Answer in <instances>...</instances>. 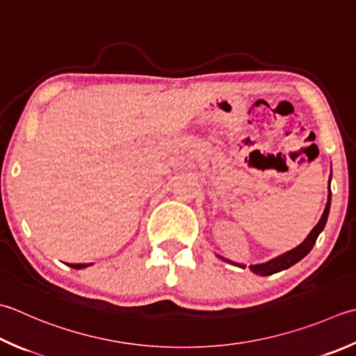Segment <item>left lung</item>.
Returning <instances> with one entry per match:
<instances>
[{
    "mask_svg": "<svg viewBox=\"0 0 356 356\" xmlns=\"http://www.w3.org/2000/svg\"><path fill=\"white\" fill-rule=\"evenodd\" d=\"M329 190H330V180H329ZM330 199H332V193L329 191V200H327L325 210H324V213L321 216V219H319V222L315 225V228L312 229L310 234L307 236V238H305V241L301 243V245H298L296 248L290 250V252L284 253L281 256H277V257H275V259H271V261H268L266 264H257V266H250V270L254 271L256 275L268 276V275H273V273H277V271L291 267L298 261H301L304 256H307V253L313 248V245H315L318 234L321 233L323 229H324V227H325V222H327V218H329V210H330ZM222 259H224V257H222ZM224 261L229 262L228 259H224ZM232 264H234V262H232ZM236 266H239V264H236ZM239 267L243 268V266H239Z\"/></svg>",
    "mask_w": 356,
    "mask_h": 356,
    "instance_id": "obj_1",
    "label": "left lung"
}]
</instances>
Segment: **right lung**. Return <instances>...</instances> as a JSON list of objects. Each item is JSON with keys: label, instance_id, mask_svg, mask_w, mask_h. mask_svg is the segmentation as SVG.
Wrapping results in <instances>:
<instances>
[{"label": "right lung", "instance_id": "right-lung-1", "mask_svg": "<svg viewBox=\"0 0 356 356\" xmlns=\"http://www.w3.org/2000/svg\"><path fill=\"white\" fill-rule=\"evenodd\" d=\"M89 264H72V268H85V267H88Z\"/></svg>", "mask_w": 356, "mask_h": 356}]
</instances>
